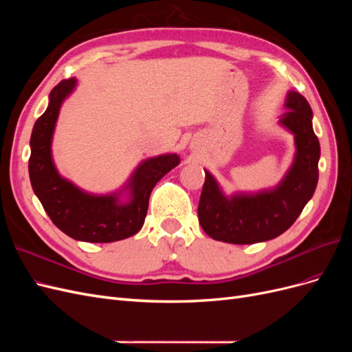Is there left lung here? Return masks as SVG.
<instances>
[{
    "instance_id": "obj_1",
    "label": "left lung",
    "mask_w": 352,
    "mask_h": 352,
    "mask_svg": "<svg viewBox=\"0 0 352 352\" xmlns=\"http://www.w3.org/2000/svg\"><path fill=\"white\" fill-rule=\"evenodd\" d=\"M287 111L279 123L295 136L294 163L282 182L257 194L226 197L208 170L198 204V220L208 236L228 243H257L289 229L311 199L318 180L320 144L313 131V111L301 94L287 92Z\"/></svg>"
}]
</instances>
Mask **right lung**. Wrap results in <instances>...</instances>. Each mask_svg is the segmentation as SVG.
I'll return each instance as SVG.
<instances>
[{
	"label": "right lung",
	"instance_id": "1",
	"mask_svg": "<svg viewBox=\"0 0 352 352\" xmlns=\"http://www.w3.org/2000/svg\"><path fill=\"white\" fill-rule=\"evenodd\" d=\"M76 82L74 78L65 79L52 88L48 107L34 126L29 158L30 184L52 223L67 236L97 243L122 241L140 232L153 188L180 163V158L177 154L146 158L136 167L124 188L110 195L88 194L61 177L52 162L51 142L61 104L76 88ZM124 192H128V201L123 203L120 195Z\"/></svg>",
	"mask_w": 352,
	"mask_h": 352
}]
</instances>
